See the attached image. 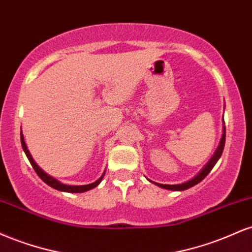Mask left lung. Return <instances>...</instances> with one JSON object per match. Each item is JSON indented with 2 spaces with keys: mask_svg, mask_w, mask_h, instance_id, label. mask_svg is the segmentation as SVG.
I'll use <instances>...</instances> for the list:
<instances>
[{
  "mask_svg": "<svg viewBox=\"0 0 252 252\" xmlns=\"http://www.w3.org/2000/svg\"><path fill=\"white\" fill-rule=\"evenodd\" d=\"M224 146H225V128H224V134H222V137L220 140V143H219L218 148H217L215 155L212 156V158L209 161V163L206 164V166L204 167V168L201 169V172L199 173L198 175H195L194 178L192 179V180L187 181V182H184V184H179V185H162V184H156L154 182L155 185H158V186L162 187V189H170V190H185V189H190L192 186H195L196 184H199L201 180H204L205 178H206V175L209 174V173L212 170L213 167H215V164L217 163V161L219 160V158H220L221 154H222V150H224ZM153 182V181H152Z\"/></svg>",
  "mask_w": 252,
  "mask_h": 252,
  "instance_id": "8db88e82",
  "label": "left lung"
}]
</instances>
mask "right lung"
I'll return each mask as SVG.
<instances>
[{"label": "right lung", "mask_w": 252, "mask_h": 252, "mask_svg": "<svg viewBox=\"0 0 252 252\" xmlns=\"http://www.w3.org/2000/svg\"><path fill=\"white\" fill-rule=\"evenodd\" d=\"M21 144H22V148H24V152L26 153V155H27L28 160H30L32 167H33L34 170H35L36 174L40 176V179H41L43 182H46L48 186H51L52 189H58V190H63V192H68V193H83V192H86V190L92 189H94V187H97L98 185H99V182L102 181L104 174L100 176V178L98 179L97 181H94V184L83 185V186H70V185H63V184H62V182L56 180L54 178H52V176L46 174V173L43 172V170L35 163V161H34L33 158H32L30 150L27 149V146H26V142L24 140V135H22V131H21Z\"/></svg>", "instance_id": "obj_1"}]
</instances>
